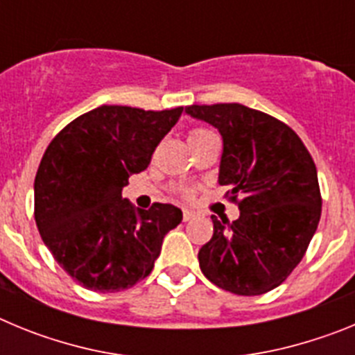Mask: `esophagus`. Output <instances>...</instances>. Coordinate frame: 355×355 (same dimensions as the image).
<instances>
[{
  "instance_id": "esophagus-1",
  "label": "esophagus",
  "mask_w": 355,
  "mask_h": 355,
  "mask_svg": "<svg viewBox=\"0 0 355 355\" xmlns=\"http://www.w3.org/2000/svg\"><path fill=\"white\" fill-rule=\"evenodd\" d=\"M193 216H196V213H193L192 209H183V220H184V222L192 220Z\"/></svg>"
}]
</instances>
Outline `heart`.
Here are the masks:
<instances>
[{"label":"heart","mask_w":355,"mask_h":355,"mask_svg":"<svg viewBox=\"0 0 355 355\" xmlns=\"http://www.w3.org/2000/svg\"><path fill=\"white\" fill-rule=\"evenodd\" d=\"M209 133L208 130H205V128H192V130L188 131V142L190 140H196L199 139V137H202V135ZM175 196L183 197V199H190V197L193 196V190L190 187H184V184H178V187L174 188Z\"/></svg>","instance_id":"1"}]
</instances>
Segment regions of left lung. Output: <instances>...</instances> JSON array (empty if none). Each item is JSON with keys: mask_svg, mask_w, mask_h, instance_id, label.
<instances>
[{"mask_svg": "<svg viewBox=\"0 0 355 355\" xmlns=\"http://www.w3.org/2000/svg\"><path fill=\"white\" fill-rule=\"evenodd\" d=\"M187 114L220 131L218 183L240 218L213 220L199 250L200 270L222 290L243 297L284 283L302 261L322 215L313 156L283 121L240 103L190 105Z\"/></svg>", "mask_w": 355, "mask_h": 355, "instance_id": "obj_1", "label": "left lung"}]
</instances>
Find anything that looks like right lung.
<instances>
[{
	"label": "right lung",
	"mask_w": 355,
	"mask_h": 355,
	"mask_svg": "<svg viewBox=\"0 0 355 355\" xmlns=\"http://www.w3.org/2000/svg\"><path fill=\"white\" fill-rule=\"evenodd\" d=\"M183 106L142 110L103 105L55 135L35 175V222L58 265L87 290L115 293L153 272L165 234L183 213L122 199L131 174L146 171Z\"/></svg>",
	"instance_id": "add662e5"
}]
</instances>
